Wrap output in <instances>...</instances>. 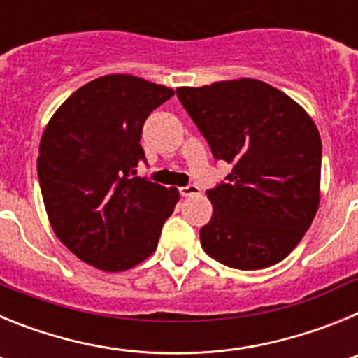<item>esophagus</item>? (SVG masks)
<instances>
[{
  "instance_id": "34e87169",
  "label": "esophagus",
  "mask_w": 358,
  "mask_h": 358,
  "mask_svg": "<svg viewBox=\"0 0 358 358\" xmlns=\"http://www.w3.org/2000/svg\"><path fill=\"white\" fill-rule=\"evenodd\" d=\"M179 194H181L182 197H194V195H201V188L195 185L181 186V188H179Z\"/></svg>"
}]
</instances>
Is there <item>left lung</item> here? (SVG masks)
Here are the masks:
<instances>
[{"label":"left lung","mask_w":358,"mask_h":358,"mask_svg":"<svg viewBox=\"0 0 358 358\" xmlns=\"http://www.w3.org/2000/svg\"><path fill=\"white\" fill-rule=\"evenodd\" d=\"M177 96L210 143L233 164L227 182L208 192L213 215L202 249L242 271L290 255L321 199V136L292 98L255 78L177 87Z\"/></svg>","instance_id":"8db88e82"}]
</instances>
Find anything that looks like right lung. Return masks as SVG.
<instances>
[{
    "mask_svg": "<svg viewBox=\"0 0 358 358\" xmlns=\"http://www.w3.org/2000/svg\"><path fill=\"white\" fill-rule=\"evenodd\" d=\"M172 87L116 73L87 82L55 110L37 157L41 194L57 238L106 273L136 267L156 251L177 188L134 177L152 110Z\"/></svg>",
    "mask_w": 358,
    "mask_h": 358,
    "instance_id": "add662e5",
    "label": "right lung"
}]
</instances>
